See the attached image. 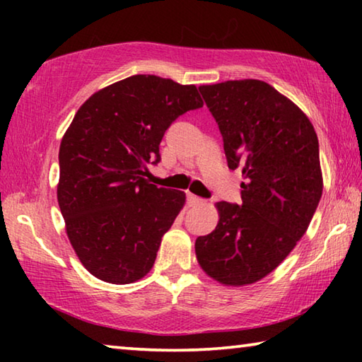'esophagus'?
Returning <instances> with one entry per match:
<instances>
[{
	"label": "esophagus",
	"mask_w": 362,
	"mask_h": 362,
	"mask_svg": "<svg viewBox=\"0 0 362 362\" xmlns=\"http://www.w3.org/2000/svg\"><path fill=\"white\" fill-rule=\"evenodd\" d=\"M204 199H201L199 196H194V194H188V204L189 206H198V204H203Z\"/></svg>",
	"instance_id": "obj_1"
}]
</instances>
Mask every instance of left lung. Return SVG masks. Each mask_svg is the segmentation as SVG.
I'll use <instances>...</instances> for the list:
<instances>
[{"label": "left lung", "mask_w": 362, "mask_h": 362, "mask_svg": "<svg viewBox=\"0 0 362 362\" xmlns=\"http://www.w3.org/2000/svg\"><path fill=\"white\" fill-rule=\"evenodd\" d=\"M223 139L228 168H241L243 204H216V230L194 243L206 274L225 286L265 278L296 247L322 194L320 144L308 116L260 79L199 86Z\"/></svg>", "instance_id": "1"}]
</instances>
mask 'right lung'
Returning <instances> with one entry per match:
<instances>
[{
	"instance_id": "1",
	"label": "right lung",
	"mask_w": 362,
	"mask_h": 362,
	"mask_svg": "<svg viewBox=\"0 0 362 362\" xmlns=\"http://www.w3.org/2000/svg\"><path fill=\"white\" fill-rule=\"evenodd\" d=\"M203 107L194 84L134 75L97 90L60 142L57 199L73 249L90 274L131 284L150 272L185 193L148 182L164 132Z\"/></svg>"
}]
</instances>
